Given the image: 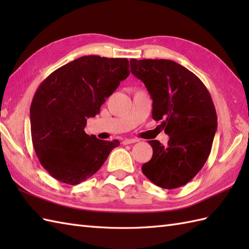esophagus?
Wrapping results in <instances>:
<instances>
[{
    "label": "esophagus",
    "instance_id": "34e87169",
    "mask_svg": "<svg viewBox=\"0 0 249 249\" xmlns=\"http://www.w3.org/2000/svg\"><path fill=\"white\" fill-rule=\"evenodd\" d=\"M138 139H125L122 141V143L123 144H130V143H135V142H138Z\"/></svg>",
    "mask_w": 249,
    "mask_h": 249
}]
</instances>
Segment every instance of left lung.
Here are the masks:
<instances>
[{
  "label": "left lung",
  "mask_w": 249,
  "mask_h": 249,
  "mask_svg": "<svg viewBox=\"0 0 249 249\" xmlns=\"http://www.w3.org/2000/svg\"><path fill=\"white\" fill-rule=\"evenodd\" d=\"M130 71L144 83L153 99L152 118L162 121L167 145L151 140L153 156L142 172L157 186L181 187L208 160L217 129L212 97L203 82L170 60L130 59Z\"/></svg>",
  "instance_id": "left-lung-1"
}]
</instances>
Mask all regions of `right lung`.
I'll return each mask as SVG.
<instances>
[{
    "instance_id": "obj_1",
    "label": "right lung",
    "mask_w": 249,
    "mask_h": 249,
    "mask_svg": "<svg viewBox=\"0 0 249 249\" xmlns=\"http://www.w3.org/2000/svg\"><path fill=\"white\" fill-rule=\"evenodd\" d=\"M127 59L86 55L57 68L40 83L30 108L32 142L51 177L77 185L104 165L120 142L84 131L87 120L129 75Z\"/></svg>"
}]
</instances>
